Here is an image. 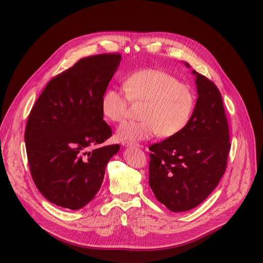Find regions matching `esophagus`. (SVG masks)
Instances as JSON below:
<instances>
[{
  "instance_id": "34e87169",
  "label": "esophagus",
  "mask_w": 263,
  "mask_h": 263,
  "mask_svg": "<svg viewBox=\"0 0 263 263\" xmlns=\"http://www.w3.org/2000/svg\"><path fill=\"white\" fill-rule=\"evenodd\" d=\"M122 145L126 146V147H132V146L133 147H141L140 144H137V143H129V142H123Z\"/></svg>"
}]
</instances>
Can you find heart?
Masks as SVG:
<instances>
[{"label": "heart", "mask_w": 263, "mask_h": 263, "mask_svg": "<svg viewBox=\"0 0 263 263\" xmlns=\"http://www.w3.org/2000/svg\"><path fill=\"white\" fill-rule=\"evenodd\" d=\"M123 89L108 88L101 101L104 116L115 122L127 117L129 100L144 101L142 120L126 121L117 129L121 142L149 140L158 133L162 137H172L187 126L195 107L192 88L158 69H141L128 74Z\"/></svg>", "instance_id": "heart-1"}]
</instances>
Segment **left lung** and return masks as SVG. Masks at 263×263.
<instances>
[{
	"label": "left lung",
	"mask_w": 263,
	"mask_h": 263,
	"mask_svg": "<svg viewBox=\"0 0 263 263\" xmlns=\"http://www.w3.org/2000/svg\"><path fill=\"white\" fill-rule=\"evenodd\" d=\"M193 73L198 98L187 126L149 147V185L173 212L195 208L211 194L226 171L231 146L222 95L208 78Z\"/></svg>",
	"instance_id": "left-lung-1"
}]
</instances>
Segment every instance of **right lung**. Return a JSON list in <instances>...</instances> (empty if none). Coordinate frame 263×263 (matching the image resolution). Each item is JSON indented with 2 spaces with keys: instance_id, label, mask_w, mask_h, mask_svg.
<instances>
[{
  "instance_id": "1",
  "label": "right lung",
  "mask_w": 263,
  "mask_h": 263,
  "mask_svg": "<svg viewBox=\"0 0 263 263\" xmlns=\"http://www.w3.org/2000/svg\"><path fill=\"white\" fill-rule=\"evenodd\" d=\"M120 60L119 53L80 60L48 83L31 109L24 133L30 172L54 204L71 210L86 205L118 153L119 145L101 146L112 135L101 101Z\"/></svg>"
}]
</instances>
